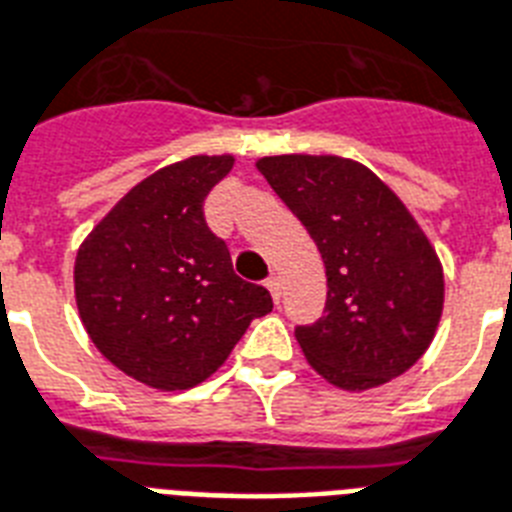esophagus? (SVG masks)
I'll list each match as a JSON object with an SVG mask.
<instances>
[{
    "label": "esophagus",
    "instance_id": "1",
    "mask_svg": "<svg viewBox=\"0 0 512 512\" xmlns=\"http://www.w3.org/2000/svg\"><path fill=\"white\" fill-rule=\"evenodd\" d=\"M265 286H268L270 289V297H273V302H278V299H281V276H276V273H273V276L268 278V281H265Z\"/></svg>",
    "mask_w": 512,
    "mask_h": 512
}]
</instances>
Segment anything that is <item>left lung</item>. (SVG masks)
I'll return each instance as SVG.
<instances>
[{"label":"left lung","instance_id":"8db88e82","mask_svg":"<svg viewBox=\"0 0 512 512\" xmlns=\"http://www.w3.org/2000/svg\"><path fill=\"white\" fill-rule=\"evenodd\" d=\"M257 170L326 265V315L294 328L307 363L347 392L402 376L429 350L444 305L442 263L421 226L373 170L347 157L276 155Z\"/></svg>","mask_w":512,"mask_h":512}]
</instances>
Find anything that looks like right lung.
<instances>
[{
  "label": "right lung",
  "instance_id": "right-lung-1",
  "mask_svg": "<svg viewBox=\"0 0 512 512\" xmlns=\"http://www.w3.org/2000/svg\"><path fill=\"white\" fill-rule=\"evenodd\" d=\"M231 168V155L160 168L78 247L73 281L86 334L115 368L152 389L202 384L249 323L273 310L265 286L236 276L226 242L202 213Z\"/></svg>",
  "mask_w": 512,
  "mask_h": 512
}]
</instances>
